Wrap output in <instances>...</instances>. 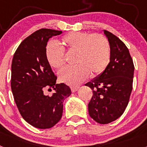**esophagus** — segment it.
Here are the masks:
<instances>
[{
  "label": "esophagus",
  "instance_id": "34e87169",
  "mask_svg": "<svg viewBox=\"0 0 147 147\" xmlns=\"http://www.w3.org/2000/svg\"><path fill=\"white\" fill-rule=\"evenodd\" d=\"M79 88H80V87H71V91H72L73 93H75L76 91H77Z\"/></svg>",
  "mask_w": 147,
  "mask_h": 147
}]
</instances>
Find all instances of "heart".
Masks as SVG:
<instances>
[{"label": "heart", "instance_id": "1", "mask_svg": "<svg viewBox=\"0 0 147 147\" xmlns=\"http://www.w3.org/2000/svg\"><path fill=\"white\" fill-rule=\"evenodd\" d=\"M59 47L50 42L45 47V57L49 64L59 68L65 63L64 51L75 52V66L64 67L59 73L62 82L76 86L90 76L102 74L107 67L110 58L108 40L101 34L71 32L61 38Z\"/></svg>", "mask_w": 147, "mask_h": 147}]
</instances>
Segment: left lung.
<instances>
[{"mask_svg": "<svg viewBox=\"0 0 147 147\" xmlns=\"http://www.w3.org/2000/svg\"><path fill=\"white\" fill-rule=\"evenodd\" d=\"M110 48L105 71L85 84L93 90L88 104L90 116L102 124L119 119L124 112L132 90L134 65L129 50L119 38L104 30Z\"/></svg>", "mask_w": 147, "mask_h": 147, "instance_id": "1", "label": "left lung"}]
</instances>
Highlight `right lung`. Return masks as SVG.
<instances>
[{"instance_id": "1", "label": "right lung", "mask_w": 147, "mask_h": 147, "mask_svg": "<svg viewBox=\"0 0 147 147\" xmlns=\"http://www.w3.org/2000/svg\"><path fill=\"white\" fill-rule=\"evenodd\" d=\"M61 31L41 28L20 44L11 62V88L14 99L22 117L39 129L54 127L62 115L63 102L71 90L64 83L57 84L45 57V47L50 38ZM45 89L55 90L51 96L44 94Z\"/></svg>"}]
</instances>
